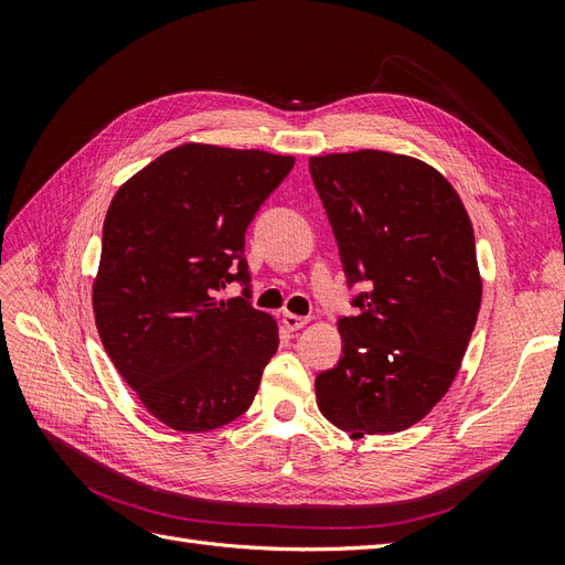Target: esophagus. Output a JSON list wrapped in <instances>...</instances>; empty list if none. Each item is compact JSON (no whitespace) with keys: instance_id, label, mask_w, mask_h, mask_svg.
<instances>
[{"instance_id":"esophagus-1","label":"esophagus","mask_w":565,"mask_h":565,"mask_svg":"<svg viewBox=\"0 0 565 565\" xmlns=\"http://www.w3.org/2000/svg\"><path fill=\"white\" fill-rule=\"evenodd\" d=\"M282 324L287 330H301V328H306V324H309V318H303V316H295V313H282Z\"/></svg>"}]
</instances>
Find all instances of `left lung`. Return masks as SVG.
<instances>
[{"label":"left lung","mask_w":565,"mask_h":565,"mask_svg":"<svg viewBox=\"0 0 565 565\" xmlns=\"http://www.w3.org/2000/svg\"><path fill=\"white\" fill-rule=\"evenodd\" d=\"M349 285L344 355L316 377L320 413L351 438L396 434L446 396L481 309L469 214L450 181L386 150L309 160Z\"/></svg>","instance_id":"obj_1"}]
</instances>
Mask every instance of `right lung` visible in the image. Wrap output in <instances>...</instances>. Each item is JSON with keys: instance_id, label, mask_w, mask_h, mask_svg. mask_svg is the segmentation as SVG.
<instances>
[{"instance_id": "right-lung-1", "label": "right lung", "mask_w": 565, "mask_h": 565, "mask_svg": "<svg viewBox=\"0 0 565 565\" xmlns=\"http://www.w3.org/2000/svg\"><path fill=\"white\" fill-rule=\"evenodd\" d=\"M292 167V156L183 143L110 202L92 289L96 330L169 429L212 431L247 413L278 351L276 320L216 292L249 282L245 231Z\"/></svg>"}]
</instances>
